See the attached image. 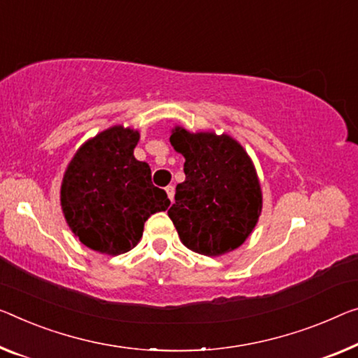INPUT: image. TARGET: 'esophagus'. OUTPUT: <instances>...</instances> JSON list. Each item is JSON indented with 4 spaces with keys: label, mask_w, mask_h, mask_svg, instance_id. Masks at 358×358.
I'll return each mask as SVG.
<instances>
[{
    "label": "esophagus",
    "mask_w": 358,
    "mask_h": 358,
    "mask_svg": "<svg viewBox=\"0 0 358 358\" xmlns=\"http://www.w3.org/2000/svg\"><path fill=\"white\" fill-rule=\"evenodd\" d=\"M166 194H168V198H169V200H174V187L173 185H168L166 187Z\"/></svg>",
    "instance_id": "obj_1"
}]
</instances>
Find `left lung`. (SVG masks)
<instances>
[{
	"mask_svg": "<svg viewBox=\"0 0 358 358\" xmlns=\"http://www.w3.org/2000/svg\"><path fill=\"white\" fill-rule=\"evenodd\" d=\"M185 158V180L168 210L180 241L205 256L234 251L248 238L262 210L255 164L227 134L189 133L176 126L169 137Z\"/></svg>",
	"mask_w": 358,
	"mask_h": 358,
	"instance_id": "obj_1",
	"label": "left lung"
}]
</instances>
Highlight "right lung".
<instances>
[{"label":"right lung","mask_w":358,"mask_h":358,"mask_svg":"<svg viewBox=\"0 0 358 358\" xmlns=\"http://www.w3.org/2000/svg\"><path fill=\"white\" fill-rule=\"evenodd\" d=\"M139 133L113 126L78 148L60 187L69 227L87 248L122 255L139 243L152 214L166 211V192L152 184L145 162L134 158Z\"/></svg>","instance_id":"right-lung-1"}]
</instances>
